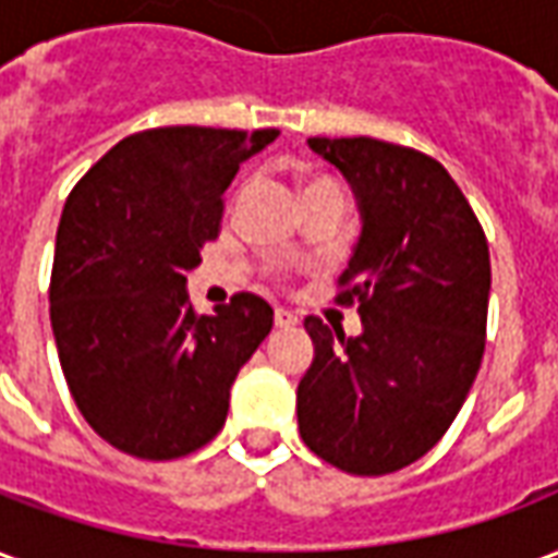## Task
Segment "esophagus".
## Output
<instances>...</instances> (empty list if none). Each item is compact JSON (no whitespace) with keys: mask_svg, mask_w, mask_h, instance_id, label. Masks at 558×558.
Segmentation results:
<instances>
[{"mask_svg":"<svg viewBox=\"0 0 558 558\" xmlns=\"http://www.w3.org/2000/svg\"><path fill=\"white\" fill-rule=\"evenodd\" d=\"M295 323H299V316L292 314V311H287V307H278V311H275V326L290 328L295 326Z\"/></svg>","mask_w":558,"mask_h":558,"instance_id":"obj_1","label":"esophagus"}]
</instances>
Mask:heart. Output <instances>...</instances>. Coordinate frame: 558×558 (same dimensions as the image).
Instances as JSON below:
<instances>
[{
  "label": "heart",
  "mask_w": 558,
  "mask_h": 558,
  "mask_svg": "<svg viewBox=\"0 0 558 558\" xmlns=\"http://www.w3.org/2000/svg\"><path fill=\"white\" fill-rule=\"evenodd\" d=\"M323 187H340V184L326 179V175H316V179H311V182L304 184V194H307V191H323Z\"/></svg>",
  "instance_id": "b5f03b06"
}]
</instances>
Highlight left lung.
<instances>
[{
	"instance_id": "8db88e82",
	"label": "left lung",
	"mask_w": 558,
	"mask_h": 558,
	"mask_svg": "<svg viewBox=\"0 0 558 558\" xmlns=\"http://www.w3.org/2000/svg\"><path fill=\"white\" fill-rule=\"evenodd\" d=\"M362 211L338 304L362 335L307 316L314 362L299 383V433L331 466L388 475L439 442L475 383L487 335L490 251L439 160L374 137H311Z\"/></svg>"
}]
</instances>
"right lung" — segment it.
<instances>
[{
    "mask_svg": "<svg viewBox=\"0 0 558 558\" xmlns=\"http://www.w3.org/2000/svg\"><path fill=\"white\" fill-rule=\"evenodd\" d=\"M275 137L140 131L68 194L50 275L56 350L83 418L125 454L175 460L211 442L235 376L271 331L275 311L254 292L196 314L184 275L218 239L239 163Z\"/></svg>",
    "mask_w": 558,
    "mask_h": 558,
    "instance_id": "right-lung-1",
    "label": "right lung"
}]
</instances>
